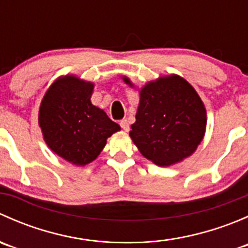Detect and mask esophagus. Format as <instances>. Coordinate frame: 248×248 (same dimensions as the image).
I'll use <instances>...</instances> for the list:
<instances>
[{"mask_svg":"<svg viewBox=\"0 0 248 248\" xmlns=\"http://www.w3.org/2000/svg\"><path fill=\"white\" fill-rule=\"evenodd\" d=\"M120 126L122 127V129H124V132L129 131V124H128V121H127L126 119H124V120H121V121H120Z\"/></svg>","mask_w":248,"mask_h":248,"instance_id":"obj_1","label":"esophagus"}]
</instances>
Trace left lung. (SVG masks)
Returning <instances> with one entry per match:
<instances>
[{
	"mask_svg": "<svg viewBox=\"0 0 248 248\" xmlns=\"http://www.w3.org/2000/svg\"><path fill=\"white\" fill-rule=\"evenodd\" d=\"M129 87L134 84L127 77ZM206 109L194 87L177 74L146 82L139 90L132 141L140 154L161 167L184 161L196 152L206 131Z\"/></svg>",
	"mask_w": 248,
	"mask_h": 248,
	"instance_id": "8db88e82",
	"label": "left lung"
}]
</instances>
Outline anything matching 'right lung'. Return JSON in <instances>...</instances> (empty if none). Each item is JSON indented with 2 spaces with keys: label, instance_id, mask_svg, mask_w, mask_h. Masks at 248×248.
<instances>
[{
  "label": "right lung",
  "instance_id": "right-lung-1",
  "mask_svg": "<svg viewBox=\"0 0 248 248\" xmlns=\"http://www.w3.org/2000/svg\"><path fill=\"white\" fill-rule=\"evenodd\" d=\"M93 89V82L74 74L59 77L39 106L38 124L47 147L77 167L93 162L107 139L121 129L91 103Z\"/></svg>",
  "mask_w": 248,
  "mask_h": 248
}]
</instances>
